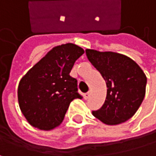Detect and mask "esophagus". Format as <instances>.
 Here are the masks:
<instances>
[{"instance_id": "esophagus-1", "label": "esophagus", "mask_w": 156, "mask_h": 156, "mask_svg": "<svg viewBox=\"0 0 156 156\" xmlns=\"http://www.w3.org/2000/svg\"><path fill=\"white\" fill-rule=\"evenodd\" d=\"M89 97H90V93H89V92L83 94V98H84V99H88Z\"/></svg>"}]
</instances>
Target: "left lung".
Segmentation results:
<instances>
[{
    "label": "left lung",
    "mask_w": 156,
    "mask_h": 156,
    "mask_svg": "<svg viewBox=\"0 0 156 156\" xmlns=\"http://www.w3.org/2000/svg\"><path fill=\"white\" fill-rule=\"evenodd\" d=\"M85 53L108 88L105 103L93 115L108 125L125 122L136 113L144 98L147 83L144 73L130 58L119 53L94 49H86Z\"/></svg>",
    "instance_id": "left-lung-1"
}]
</instances>
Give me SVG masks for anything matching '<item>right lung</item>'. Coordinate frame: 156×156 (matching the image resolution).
I'll list each match as a JSON object with an SVG mask.
<instances>
[{"label":"right lung","mask_w":156,"mask_h":156,"mask_svg":"<svg viewBox=\"0 0 156 156\" xmlns=\"http://www.w3.org/2000/svg\"><path fill=\"white\" fill-rule=\"evenodd\" d=\"M84 50L72 43L53 48L21 79L19 107L35 128L49 130L59 126L70 103L82 98L77 80L70 75Z\"/></svg>","instance_id":"add662e5"}]
</instances>
